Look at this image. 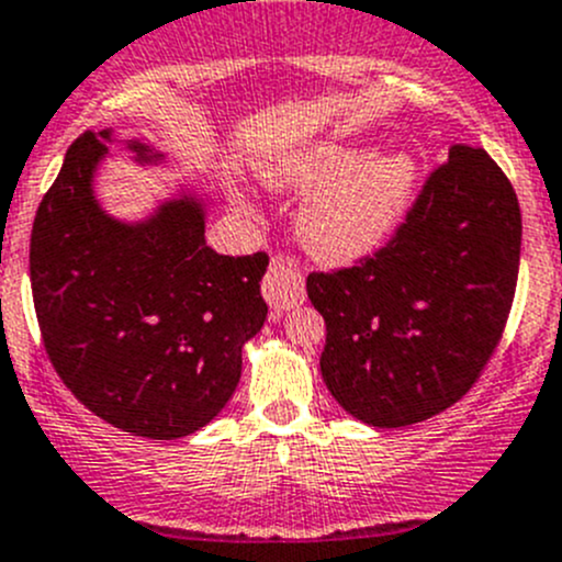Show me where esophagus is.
Returning a JSON list of instances; mask_svg holds the SVG:
<instances>
[{
	"instance_id": "34e87169",
	"label": "esophagus",
	"mask_w": 562,
	"mask_h": 562,
	"mask_svg": "<svg viewBox=\"0 0 562 562\" xmlns=\"http://www.w3.org/2000/svg\"><path fill=\"white\" fill-rule=\"evenodd\" d=\"M261 295H265L267 306L276 314L290 312L292 306L303 303L306 290H303L301 272L292 270L284 261H272L265 272V281H261Z\"/></svg>"
}]
</instances>
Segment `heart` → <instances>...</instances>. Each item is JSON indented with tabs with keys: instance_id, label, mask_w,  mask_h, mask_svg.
I'll list each match as a JSON object with an SVG mask.
<instances>
[{
	"instance_id": "heart-1",
	"label": "heart",
	"mask_w": 562,
	"mask_h": 562,
	"mask_svg": "<svg viewBox=\"0 0 562 562\" xmlns=\"http://www.w3.org/2000/svg\"><path fill=\"white\" fill-rule=\"evenodd\" d=\"M419 162L411 151L370 154L328 143L284 159L267 173L276 190L308 195L295 232L312 259L352 265L397 234L419 192Z\"/></svg>"
}]
</instances>
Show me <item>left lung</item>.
<instances>
[{
	"label": "left lung",
	"instance_id": "8db88e82",
	"mask_svg": "<svg viewBox=\"0 0 562 562\" xmlns=\"http://www.w3.org/2000/svg\"><path fill=\"white\" fill-rule=\"evenodd\" d=\"M518 256L510 181L483 148L452 146L378 254L308 276L336 403L372 427L416 425L458 403L499 345Z\"/></svg>",
	"mask_w": 562,
	"mask_h": 562
}]
</instances>
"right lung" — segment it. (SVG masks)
Masks as SVG:
<instances>
[{"instance_id":"1","label":"right lung","mask_w":562,"mask_h":562,"mask_svg":"<svg viewBox=\"0 0 562 562\" xmlns=\"http://www.w3.org/2000/svg\"><path fill=\"white\" fill-rule=\"evenodd\" d=\"M112 130L71 143L37 206L30 281L52 367L74 397L143 438L190 436L215 419L243 372V347L267 319V254L206 245L204 198L181 192L143 221L101 210L93 176ZM135 162L162 151L126 140Z\"/></svg>"}]
</instances>
